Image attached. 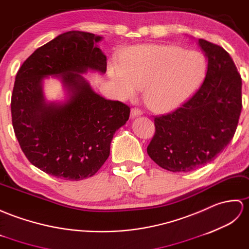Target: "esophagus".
<instances>
[{"instance_id": "esophagus-1", "label": "esophagus", "mask_w": 249, "mask_h": 249, "mask_svg": "<svg viewBox=\"0 0 249 249\" xmlns=\"http://www.w3.org/2000/svg\"><path fill=\"white\" fill-rule=\"evenodd\" d=\"M142 115V112L139 108H132L131 109V118H135L137 116Z\"/></svg>"}]
</instances>
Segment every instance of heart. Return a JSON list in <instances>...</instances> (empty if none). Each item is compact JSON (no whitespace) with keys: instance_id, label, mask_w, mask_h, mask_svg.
Here are the masks:
<instances>
[{"instance_id":"obj_1","label":"heart","mask_w":249,"mask_h":249,"mask_svg":"<svg viewBox=\"0 0 249 249\" xmlns=\"http://www.w3.org/2000/svg\"><path fill=\"white\" fill-rule=\"evenodd\" d=\"M207 72L204 55L173 45L134 46L109 62L107 74L121 99H133L143 87L147 106L158 113L181 107L195 95Z\"/></svg>"}]
</instances>
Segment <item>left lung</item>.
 <instances>
[{"label": "left lung", "mask_w": 249, "mask_h": 249, "mask_svg": "<svg viewBox=\"0 0 249 249\" xmlns=\"http://www.w3.org/2000/svg\"><path fill=\"white\" fill-rule=\"evenodd\" d=\"M208 59L199 89L175 112L154 118L147 152L159 166L186 173L210 163L227 147L242 110V79L227 51L198 39Z\"/></svg>", "instance_id": "obj_1"}]
</instances>
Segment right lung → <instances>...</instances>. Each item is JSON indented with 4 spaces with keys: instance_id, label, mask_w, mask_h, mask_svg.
<instances>
[{
    "instance_id": "right-lung-1",
    "label": "right lung",
    "mask_w": 249,
    "mask_h": 249,
    "mask_svg": "<svg viewBox=\"0 0 249 249\" xmlns=\"http://www.w3.org/2000/svg\"><path fill=\"white\" fill-rule=\"evenodd\" d=\"M101 36L70 31L38 48L22 64L12 95L17 140L27 160L59 179L79 181L95 175L109 156L115 132L129 119L130 107L92 90L83 73H106ZM56 76L68 99L47 103L43 80Z\"/></svg>"
}]
</instances>
